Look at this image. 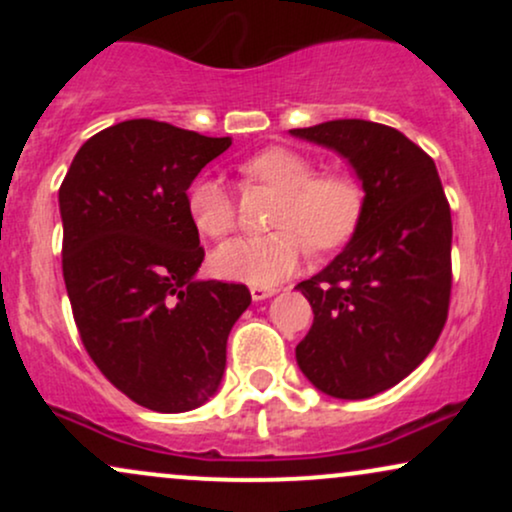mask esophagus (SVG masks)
I'll use <instances>...</instances> for the list:
<instances>
[{"instance_id":"34e87169","label":"esophagus","mask_w":512,"mask_h":512,"mask_svg":"<svg viewBox=\"0 0 512 512\" xmlns=\"http://www.w3.org/2000/svg\"><path fill=\"white\" fill-rule=\"evenodd\" d=\"M276 291H279V289H274V286H250L252 301H264V298L274 296Z\"/></svg>"}]
</instances>
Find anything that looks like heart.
I'll return each instance as SVG.
<instances>
[{"instance_id":"obj_1","label":"heart","mask_w":512,"mask_h":512,"mask_svg":"<svg viewBox=\"0 0 512 512\" xmlns=\"http://www.w3.org/2000/svg\"><path fill=\"white\" fill-rule=\"evenodd\" d=\"M243 173L284 195L274 216L279 231L233 238L216 248L211 269L223 279L272 286L298 267L308 243L315 250H332L354 233L363 207V190L351 175H315V163L310 158L284 146H269L250 156L243 163ZM187 207L199 233L207 238L228 236L236 226L231 190L214 175L199 178L192 185Z\"/></svg>"}]
</instances>
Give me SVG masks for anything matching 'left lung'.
<instances>
[{
    "label": "left lung",
    "mask_w": 512,
    "mask_h": 512,
    "mask_svg": "<svg viewBox=\"0 0 512 512\" xmlns=\"http://www.w3.org/2000/svg\"><path fill=\"white\" fill-rule=\"evenodd\" d=\"M291 134L342 154L366 192L349 245L296 286L315 313L298 368L330 397H373L431 354L448 320L450 204L433 158L395 127L332 120Z\"/></svg>",
    "instance_id": "obj_1"
}]
</instances>
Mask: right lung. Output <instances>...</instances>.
Instances as JSON below:
<instances>
[{
    "label": "right lung",
    "instance_id": "add662e5",
    "mask_svg": "<svg viewBox=\"0 0 512 512\" xmlns=\"http://www.w3.org/2000/svg\"><path fill=\"white\" fill-rule=\"evenodd\" d=\"M231 146L156 120H125L76 151L60 187L62 274L98 370L161 414L219 390L245 284L197 281L204 248L187 207L199 170Z\"/></svg>",
    "mask_w": 512,
    "mask_h": 512
}]
</instances>
